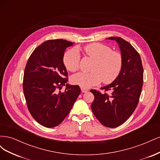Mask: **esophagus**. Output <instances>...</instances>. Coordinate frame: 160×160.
<instances>
[{
	"label": "esophagus",
	"instance_id": "1",
	"mask_svg": "<svg viewBox=\"0 0 160 160\" xmlns=\"http://www.w3.org/2000/svg\"><path fill=\"white\" fill-rule=\"evenodd\" d=\"M81 90L82 92H83V93H86L87 91H88V89L84 88H81Z\"/></svg>",
	"mask_w": 160,
	"mask_h": 160
}]
</instances>
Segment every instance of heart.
<instances>
[{"label":"heart","mask_w":160,"mask_h":160,"mask_svg":"<svg viewBox=\"0 0 160 160\" xmlns=\"http://www.w3.org/2000/svg\"><path fill=\"white\" fill-rule=\"evenodd\" d=\"M85 56L93 59L91 72H79L71 77V82L81 88H89L100 83L109 84L119 76L123 66V57L120 52L102 43L93 42L84 46L82 49ZM66 69L75 72L80 66V55L78 51L72 49L63 57Z\"/></svg>","instance_id":"obj_1"}]
</instances>
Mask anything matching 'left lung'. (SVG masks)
Masks as SVG:
<instances>
[{
  "label": "left lung",
  "mask_w": 160,
  "mask_h": 160,
  "mask_svg": "<svg viewBox=\"0 0 160 160\" xmlns=\"http://www.w3.org/2000/svg\"><path fill=\"white\" fill-rule=\"evenodd\" d=\"M115 40L123 57V66L113 83L101 88L111 93H101L91 89L95 98L91 108L99 122L108 128H116L126 122L138 104L142 93L143 69L138 52L121 37L108 38Z\"/></svg>",
  "instance_id": "obj_1"
}]
</instances>
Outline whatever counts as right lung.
I'll return each mask as SVG.
<instances>
[{
	"label": "right lung",
	"mask_w": 160,
	"mask_h": 160,
	"mask_svg": "<svg viewBox=\"0 0 160 160\" xmlns=\"http://www.w3.org/2000/svg\"><path fill=\"white\" fill-rule=\"evenodd\" d=\"M73 45L63 39L48 40L34 50L24 72L23 92L32 117L41 125H59L81 93L79 85L67 84L63 63L65 49ZM66 85L64 92L59 91Z\"/></svg>",
	"instance_id": "add662e5"
}]
</instances>
